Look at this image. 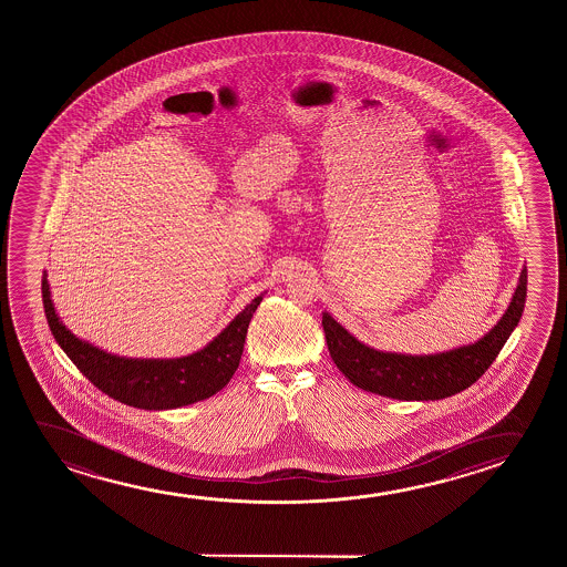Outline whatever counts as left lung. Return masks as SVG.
Wrapping results in <instances>:
<instances>
[{"mask_svg":"<svg viewBox=\"0 0 567 567\" xmlns=\"http://www.w3.org/2000/svg\"><path fill=\"white\" fill-rule=\"evenodd\" d=\"M527 300V267L504 316L478 341L435 354H404L368 347L323 311L327 349L352 385L396 401H440L471 388L496 360L519 323Z\"/></svg>","mask_w":567,"mask_h":567,"instance_id":"8db88e82","label":"left lung"}]
</instances>
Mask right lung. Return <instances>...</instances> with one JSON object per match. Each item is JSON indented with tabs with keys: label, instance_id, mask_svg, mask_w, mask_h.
Masks as SVG:
<instances>
[{
	"label": "right lung",
	"instance_id": "1",
	"mask_svg": "<svg viewBox=\"0 0 567 567\" xmlns=\"http://www.w3.org/2000/svg\"><path fill=\"white\" fill-rule=\"evenodd\" d=\"M264 295L254 298L213 341L194 354L127 358L99 349L93 342L71 333L55 311L47 271L42 275L44 313L60 349L102 393L145 411L187 406L225 388L240 365L249 321Z\"/></svg>",
	"mask_w": 567,
	"mask_h": 567
}]
</instances>
